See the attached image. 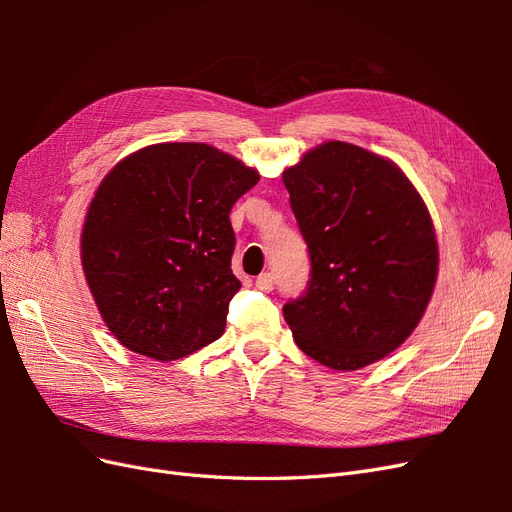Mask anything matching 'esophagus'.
I'll return each instance as SVG.
<instances>
[{
  "label": "esophagus",
  "instance_id": "obj_1",
  "mask_svg": "<svg viewBox=\"0 0 512 512\" xmlns=\"http://www.w3.org/2000/svg\"><path fill=\"white\" fill-rule=\"evenodd\" d=\"M275 286V277L273 273H262L256 277V288H260L262 292H271Z\"/></svg>",
  "mask_w": 512,
  "mask_h": 512
}]
</instances>
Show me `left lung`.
Masks as SVG:
<instances>
[{
	"label": "left lung",
	"instance_id": "left-lung-1",
	"mask_svg": "<svg viewBox=\"0 0 512 512\" xmlns=\"http://www.w3.org/2000/svg\"><path fill=\"white\" fill-rule=\"evenodd\" d=\"M282 179L312 258L307 290L284 305L294 342L337 371L384 359L421 322L438 280L421 194L395 162L342 141L309 149Z\"/></svg>",
	"mask_w": 512,
	"mask_h": 512
}]
</instances>
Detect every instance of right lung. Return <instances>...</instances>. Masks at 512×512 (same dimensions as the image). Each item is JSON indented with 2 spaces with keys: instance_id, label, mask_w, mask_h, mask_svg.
Here are the masks:
<instances>
[{
  "instance_id": "add662e5",
  "label": "right lung",
  "mask_w": 512,
  "mask_h": 512,
  "mask_svg": "<svg viewBox=\"0 0 512 512\" xmlns=\"http://www.w3.org/2000/svg\"><path fill=\"white\" fill-rule=\"evenodd\" d=\"M258 179L205 143L149 145L108 170L85 215L81 262L121 346L177 361L222 337L241 288L228 215Z\"/></svg>"
}]
</instances>
